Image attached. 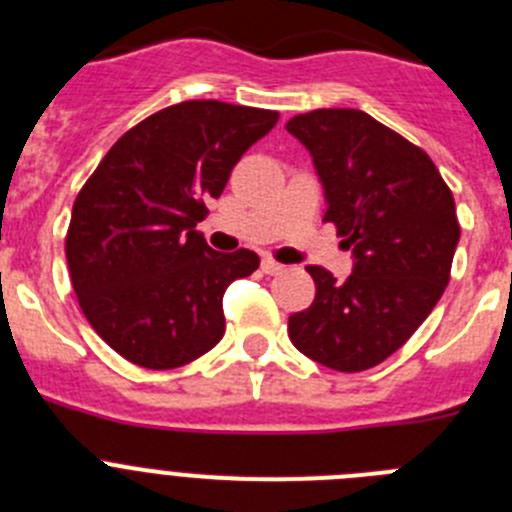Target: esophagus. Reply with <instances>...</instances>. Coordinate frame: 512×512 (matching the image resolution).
Wrapping results in <instances>:
<instances>
[{"mask_svg":"<svg viewBox=\"0 0 512 512\" xmlns=\"http://www.w3.org/2000/svg\"><path fill=\"white\" fill-rule=\"evenodd\" d=\"M261 271H264V274H282L284 266L279 264V261L271 259V256H266V259L261 261Z\"/></svg>","mask_w":512,"mask_h":512,"instance_id":"esophagus-1","label":"esophagus"}]
</instances>
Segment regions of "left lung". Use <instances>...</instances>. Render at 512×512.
<instances>
[{"instance_id":"1","label":"left lung","mask_w":512,"mask_h":512,"mask_svg":"<svg viewBox=\"0 0 512 512\" xmlns=\"http://www.w3.org/2000/svg\"><path fill=\"white\" fill-rule=\"evenodd\" d=\"M287 130L312 153L323 220L356 259L346 282L307 266L315 300L289 318V341L328 369L366 372L408 343L449 284L454 194L423 148L361 110H312Z\"/></svg>"}]
</instances>
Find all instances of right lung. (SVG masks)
Returning <instances> with one entry per match:
<instances>
[{"mask_svg":"<svg viewBox=\"0 0 512 512\" xmlns=\"http://www.w3.org/2000/svg\"><path fill=\"white\" fill-rule=\"evenodd\" d=\"M277 120V110L217 99L171 104L122 135L76 194L71 284L84 318L122 359L176 369L223 338L225 289L259 269V256L212 251L197 223Z\"/></svg>","mask_w":512,"mask_h":512,"instance_id":"right-lung-1","label":"right lung"}]
</instances>
